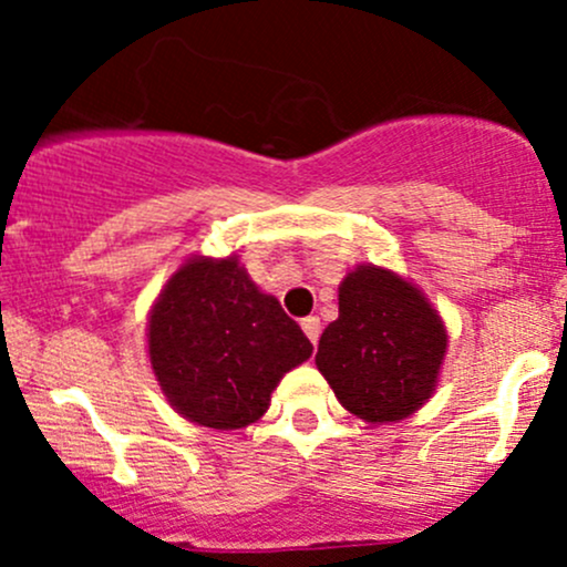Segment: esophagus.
I'll return each instance as SVG.
<instances>
[{
  "instance_id": "34e87169",
  "label": "esophagus",
  "mask_w": 567,
  "mask_h": 567,
  "mask_svg": "<svg viewBox=\"0 0 567 567\" xmlns=\"http://www.w3.org/2000/svg\"><path fill=\"white\" fill-rule=\"evenodd\" d=\"M302 332L308 334V340L313 342H318V334H321V321H318L316 316H308V318H302Z\"/></svg>"
}]
</instances>
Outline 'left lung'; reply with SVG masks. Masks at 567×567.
Here are the masks:
<instances>
[{
  "mask_svg": "<svg viewBox=\"0 0 567 567\" xmlns=\"http://www.w3.org/2000/svg\"><path fill=\"white\" fill-rule=\"evenodd\" d=\"M447 329L415 284L359 265L340 284V316L318 340L316 367L337 402L367 423L412 415L436 391Z\"/></svg>",
  "mask_w": 567,
  "mask_h": 567,
  "instance_id": "left-lung-1",
  "label": "left lung"
}]
</instances>
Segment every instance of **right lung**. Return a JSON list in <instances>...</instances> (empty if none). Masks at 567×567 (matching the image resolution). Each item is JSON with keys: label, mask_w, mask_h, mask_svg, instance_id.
Returning <instances> with one entry per match:
<instances>
[{"label": "right lung", "mask_w": 567, "mask_h": 567, "mask_svg": "<svg viewBox=\"0 0 567 567\" xmlns=\"http://www.w3.org/2000/svg\"><path fill=\"white\" fill-rule=\"evenodd\" d=\"M146 342L168 404L219 431L257 423L284 374L313 353L238 257L187 259L152 305Z\"/></svg>", "instance_id": "1"}]
</instances>
